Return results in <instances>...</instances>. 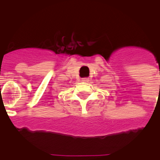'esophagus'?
<instances>
[{"mask_svg": "<svg viewBox=\"0 0 160 160\" xmlns=\"http://www.w3.org/2000/svg\"><path fill=\"white\" fill-rule=\"evenodd\" d=\"M81 80H82L83 82H88L89 79L88 78H82V79H81Z\"/></svg>", "mask_w": 160, "mask_h": 160, "instance_id": "obj_1", "label": "esophagus"}]
</instances>
